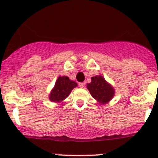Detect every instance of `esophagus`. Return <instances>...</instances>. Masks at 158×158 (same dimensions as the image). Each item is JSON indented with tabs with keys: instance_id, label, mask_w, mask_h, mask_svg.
<instances>
[{
	"instance_id": "1",
	"label": "esophagus",
	"mask_w": 158,
	"mask_h": 158,
	"mask_svg": "<svg viewBox=\"0 0 158 158\" xmlns=\"http://www.w3.org/2000/svg\"><path fill=\"white\" fill-rule=\"evenodd\" d=\"M78 85H79V87L80 88L85 87V83H83V82H80V83L78 84Z\"/></svg>"
}]
</instances>
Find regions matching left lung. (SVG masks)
Instances as JSON below:
<instances>
[{"instance_id": "1", "label": "left lung", "mask_w": 158, "mask_h": 158, "mask_svg": "<svg viewBox=\"0 0 158 158\" xmlns=\"http://www.w3.org/2000/svg\"><path fill=\"white\" fill-rule=\"evenodd\" d=\"M91 79V83L88 84L87 89L92 96L99 102V104H105L108 103L115 94L112 86L100 75L93 77Z\"/></svg>"}]
</instances>
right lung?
Masks as SVG:
<instances>
[{"label":"right lung","mask_w":158,"mask_h":158,"mask_svg":"<svg viewBox=\"0 0 158 158\" xmlns=\"http://www.w3.org/2000/svg\"><path fill=\"white\" fill-rule=\"evenodd\" d=\"M77 86V84L73 81L69 80L68 77H58L54 87L50 93L49 99L52 102L60 103L67 98L71 91Z\"/></svg>","instance_id":"add662e5"}]
</instances>
